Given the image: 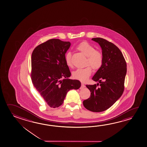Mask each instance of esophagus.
Instances as JSON below:
<instances>
[{"mask_svg":"<svg viewBox=\"0 0 147 147\" xmlns=\"http://www.w3.org/2000/svg\"><path fill=\"white\" fill-rule=\"evenodd\" d=\"M85 87V85L83 84V83H82L81 84V88H84Z\"/></svg>","mask_w":147,"mask_h":147,"instance_id":"34e87169","label":"esophagus"}]
</instances>
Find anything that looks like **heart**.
I'll use <instances>...</instances> for the list:
<instances>
[{"label":"heart","instance_id":"obj_1","mask_svg":"<svg viewBox=\"0 0 147 147\" xmlns=\"http://www.w3.org/2000/svg\"><path fill=\"white\" fill-rule=\"evenodd\" d=\"M77 48L87 57V65H90L93 69H98L102 66L103 60L102 53L96 51L92 45L86 42H83L78 45ZM65 61L68 67L72 66L71 52H67L65 54ZM91 74L92 69L90 67H87L75 70L72 72V77L76 80L85 82L87 81Z\"/></svg>","mask_w":147,"mask_h":147}]
</instances>
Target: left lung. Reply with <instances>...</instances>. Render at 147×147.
I'll return each instance as SVG.
<instances>
[{
	"mask_svg": "<svg viewBox=\"0 0 147 147\" xmlns=\"http://www.w3.org/2000/svg\"><path fill=\"white\" fill-rule=\"evenodd\" d=\"M102 49V65L92 79L100 83L86 85L90 97L83 102L87 110L101 112L109 109L122 96L124 90L127 64L122 52L116 45L102 38H92Z\"/></svg>",
	"mask_w": 147,
	"mask_h": 147,
	"instance_id": "1",
	"label": "left lung"
}]
</instances>
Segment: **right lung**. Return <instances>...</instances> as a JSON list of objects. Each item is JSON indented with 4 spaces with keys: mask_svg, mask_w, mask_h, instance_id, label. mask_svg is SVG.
Wrapping results in <instances>:
<instances>
[{
    "mask_svg": "<svg viewBox=\"0 0 147 147\" xmlns=\"http://www.w3.org/2000/svg\"><path fill=\"white\" fill-rule=\"evenodd\" d=\"M70 45L69 42L51 39L38 45L32 53L33 84L51 108L62 105L69 90L81 87L79 80L68 78L71 73L65 55Z\"/></svg>",
    "mask_w": 147,
    "mask_h": 147,
    "instance_id": "obj_1",
    "label": "right lung"
}]
</instances>
